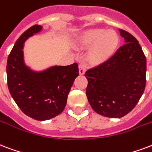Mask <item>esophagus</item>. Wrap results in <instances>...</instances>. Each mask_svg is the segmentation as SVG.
<instances>
[{"label":"esophagus","mask_w":152,"mask_h":152,"mask_svg":"<svg viewBox=\"0 0 152 152\" xmlns=\"http://www.w3.org/2000/svg\"><path fill=\"white\" fill-rule=\"evenodd\" d=\"M86 71V66L84 65V64H80L79 65V73L80 75H84Z\"/></svg>","instance_id":"1"}]
</instances>
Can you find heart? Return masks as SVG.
Returning <instances> with one entry per match:
<instances>
[{
    "label": "heart",
    "mask_w": 152,
    "mask_h": 152,
    "mask_svg": "<svg viewBox=\"0 0 152 152\" xmlns=\"http://www.w3.org/2000/svg\"><path fill=\"white\" fill-rule=\"evenodd\" d=\"M119 45V37L112 30L94 28L87 30L79 36L76 41L78 48L92 47L87 59L91 64H99L108 60Z\"/></svg>",
    "instance_id": "obj_1"
}]
</instances>
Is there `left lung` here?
Here are the masks:
<instances>
[{
  "label": "left lung",
  "instance_id": "1",
  "mask_svg": "<svg viewBox=\"0 0 152 152\" xmlns=\"http://www.w3.org/2000/svg\"><path fill=\"white\" fill-rule=\"evenodd\" d=\"M124 45L100 65L89 69L86 95L92 109L109 118H120L132 111L146 85V57L138 40L119 29Z\"/></svg>",
  "mask_w": 152,
  "mask_h": 152
}]
</instances>
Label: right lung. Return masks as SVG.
<instances>
[{"instance_id": "add662e5", "label": "right lung", "mask_w": 152, "mask_h": 152, "mask_svg": "<svg viewBox=\"0 0 152 152\" xmlns=\"http://www.w3.org/2000/svg\"><path fill=\"white\" fill-rule=\"evenodd\" d=\"M42 28L33 25L18 38L6 67L8 87L12 99L25 115L40 121L50 120L63 112L70 89L79 76L76 63L52 66L40 72L25 64L24 44Z\"/></svg>"}]
</instances>
